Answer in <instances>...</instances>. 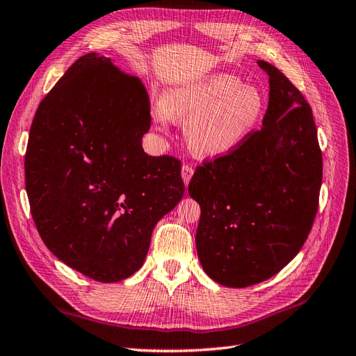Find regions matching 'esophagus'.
Returning <instances> with one entry per match:
<instances>
[{
  "label": "esophagus",
  "mask_w": 356,
  "mask_h": 356,
  "mask_svg": "<svg viewBox=\"0 0 356 356\" xmlns=\"http://www.w3.org/2000/svg\"><path fill=\"white\" fill-rule=\"evenodd\" d=\"M181 177H183L184 184L187 186L190 183V179L193 177V168L190 164H183V169H181Z\"/></svg>",
  "instance_id": "obj_1"
}]
</instances>
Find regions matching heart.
<instances>
[{
  "instance_id": "heart-1",
  "label": "heart",
  "mask_w": 356,
  "mask_h": 356,
  "mask_svg": "<svg viewBox=\"0 0 356 356\" xmlns=\"http://www.w3.org/2000/svg\"><path fill=\"white\" fill-rule=\"evenodd\" d=\"M266 99L255 86L231 74H213L166 93L154 111L160 129L172 119H184L187 143L199 155H225L255 133Z\"/></svg>"
}]
</instances>
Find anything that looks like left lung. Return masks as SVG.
<instances>
[{"instance_id":"obj_1","label":"left lung","mask_w":356,"mask_h":356,"mask_svg":"<svg viewBox=\"0 0 356 356\" xmlns=\"http://www.w3.org/2000/svg\"><path fill=\"white\" fill-rule=\"evenodd\" d=\"M257 63L270 84L263 128L204 161L188 183L201 207L199 261L232 289L272 278L298 255L313 228L323 173L309 104L278 67Z\"/></svg>"}]
</instances>
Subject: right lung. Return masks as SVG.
Returning <instances> with one entry per match:
<instances>
[{
	"label": "right lung",
	"mask_w": 356,
	"mask_h": 356,
	"mask_svg": "<svg viewBox=\"0 0 356 356\" xmlns=\"http://www.w3.org/2000/svg\"><path fill=\"white\" fill-rule=\"evenodd\" d=\"M149 98L107 57H80L39 104L25 152V190L43 243L99 282L142 267L155 225L184 195L181 161L151 157Z\"/></svg>",
	"instance_id": "add662e5"
}]
</instances>
